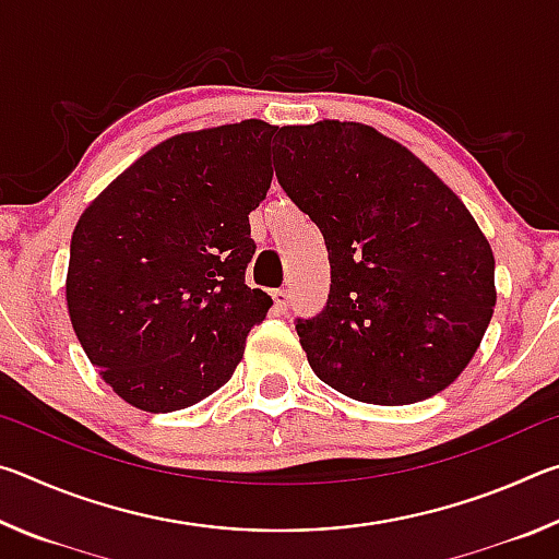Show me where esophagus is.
Here are the masks:
<instances>
[{"label":"esophagus","mask_w":559,"mask_h":559,"mask_svg":"<svg viewBox=\"0 0 559 559\" xmlns=\"http://www.w3.org/2000/svg\"><path fill=\"white\" fill-rule=\"evenodd\" d=\"M271 298H273V308H276L278 313H286L288 302H290V293L283 290V288H276L271 293Z\"/></svg>","instance_id":"esophagus-1"}]
</instances>
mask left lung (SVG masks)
Returning a JSON list of instances; mask_svg holds the SVG:
<instances>
[{"instance_id": "8db88e82", "label": "left lung", "mask_w": 559, "mask_h": 559, "mask_svg": "<svg viewBox=\"0 0 559 559\" xmlns=\"http://www.w3.org/2000/svg\"><path fill=\"white\" fill-rule=\"evenodd\" d=\"M273 167L328 249V302L296 318L313 372L372 404L447 390L496 308L493 251L463 202L409 150L359 122L281 128Z\"/></svg>"}]
</instances>
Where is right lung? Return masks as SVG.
I'll use <instances>...</instances> for the list:
<instances>
[{
  "label": "right lung",
  "instance_id": "right-lung-1",
  "mask_svg": "<svg viewBox=\"0 0 559 559\" xmlns=\"http://www.w3.org/2000/svg\"><path fill=\"white\" fill-rule=\"evenodd\" d=\"M263 120L182 132L135 159L71 236V325L112 392L165 414L229 382L271 296L246 286L271 187Z\"/></svg>",
  "mask_w": 559,
  "mask_h": 559
}]
</instances>
